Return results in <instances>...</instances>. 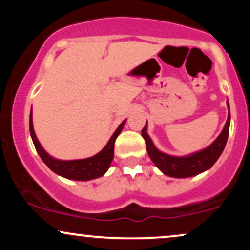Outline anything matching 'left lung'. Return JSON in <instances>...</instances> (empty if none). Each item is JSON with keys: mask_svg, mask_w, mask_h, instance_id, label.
I'll list each match as a JSON object with an SVG mask.
<instances>
[{"mask_svg": "<svg viewBox=\"0 0 250 250\" xmlns=\"http://www.w3.org/2000/svg\"><path fill=\"white\" fill-rule=\"evenodd\" d=\"M227 107H228V117H227L225 127L219 136L216 137V140L208 147L195 151V153L185 155V156H174V155H169L159 150L148 135V127L147 122H146L145 128L142 129V137L145 139L148 155L154 165L165 175L176 177V179L196 176V175L210 169L221 156L226 147L227 140H228L229 125H230V109H229L228 101H227Z\"/></svg>", "mask_w": 250, "mask_h": 250, "instance_id": "1", "label": "left lung"}]
</instances>
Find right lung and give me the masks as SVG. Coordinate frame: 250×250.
I'll use <instances>...</instances> for the list:
<instances>
[{
	"mask_svg": "<svg viewBox=\"0 0 250 250\" xmlns=\"http://www.w3.org/2000/svg\"><path fill=\"white\" fill-rule=\"evenodd\" d=\"M125 121H122L121 125L117 127V129L111 135L107 145L101 151H99L94 156L87 157V159H80V160H59L53 157L44 148L42 147L37 139L35 130H34L33 125V111H30L29 116V130L30 136L33 140L34 146H35L36 151L39 153L40 157L42 161L47 165V167L53 170L54 173L60 175V176L65 177L68 180H75V181H90L94 179H99L107 173V170L110 167V163L114 159V145H115V140L117 139L120 133L122 131L125 127Z\"/></svg>",
	"mask_w": 250,
	"mask_h": 250,
	"instance_id": "obj_1",
	"label": "right lung"
}]
</instances>
